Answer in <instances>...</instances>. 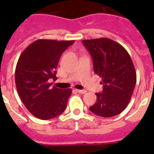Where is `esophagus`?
<instances>
[{
    "label": "esophagus",
    "instance_id": "34e87169",
    "mask_svg": "<svg viewBox=\"0 0 154 154\" xmlns=\"http://www.w3.org/2000/svg\"><path fill=\"white\" fill-rule=\"evenodd\" d=\"M77 91L78 93H80V94H85V93H86V90L83 89H77Z\"/></svg>",
    "mask_w": 154,
    "mask_h": 154
}]
</instances>
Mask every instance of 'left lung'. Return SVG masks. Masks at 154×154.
I'll return each mask as SVG.
<instances>
[{"label":"left lung","instance_id":"1","mask_svg":"<svg viewBox=\"0 0 154 154\" xmlns=\"http://www.w3.org/2000/svg\"><path fill=\"white\" fill-rule=\"evenodd\" d=\"M93 60L94 71L102 78V93L89 109L109 118L120 114L128 105L136 83V72L130 54L119 43L107 38L82 41Z\"/></svg>","mask_w":154,"mask_h":154}]
</instances>
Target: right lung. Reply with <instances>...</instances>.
Returning <instances> with one entry per match:
<instances>
[{"mask_svg":"<svg viewBox=\"0 0 154 154\" xmlns=\"http://www.w3.org/2000/svg\"><path fill=\"white\" fill-rule=\"evenodd\" d=\"M74 41L38 39L24 50L15 68V85L27 110L38 119L48 120L63 112L71 94V88L51 87L63 53Z\"/></svg>","mask_w":154,"mask_h":154,"instance_id":"add662e5","label":"right lung"}]
</instances>
